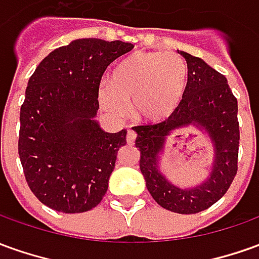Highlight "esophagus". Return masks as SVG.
I'll return each instance as SVG.
<instances>
[{"instance_id":"1","label":"esophagus","mask_w":259,"mask_h":259,"mask_svg":"<svg viewBox=\"0 0 259 259\" xmlns=\"http://www.w3.org/2000/svg\"><path fill=\"white\" fill-rule=\"evenodd\" d=\"M135 140L136 133L132 129H129L127 130V135H126V142H127V144H130V146H133V144H135Z\"/></svg>"}]
</instances>
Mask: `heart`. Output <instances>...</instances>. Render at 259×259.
<instances>
[{
	"label": "heart",
	"mask_w": 259,
	"mask_h": 259,
	"mask_svg": "<svg viewBox=\"0 0 259 259\" xmlns=\"http://www.w3.org/2000/svg\"><path fill=\"white\" fill-rule=\"evenodd\" d=\"M188 70L182 59L165 53L130 54L113 70L111 82L99 88V102L113 117L132 113L142 122H160L180 106L184 98Z\"/></svg>",
	"instance_id": "heart-1"
}]
</instances>
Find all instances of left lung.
Masks as SVG:
<instances>
[{"mask_svg": "<svg viewBox=\"0 0 259 259\" xmlns=\"http://www.w3.org/2000/svg\"><path fill=\"white\" fill-rule=\"evenodd\" d=\"M188 64V82L180 106L164 122L136 126V147L140 150L142 171L155 202L174 213L192 214L210 207L227 192L237 174L240 130L237 99L227 78L207 63L178 50ZM193 125L211 139L212 168L196 186H177L160 168L166 139L177 130ZM180 137V136H178Z\"/></svg>", "mask_w": 259, "mask_h": 259, "instance_id": "obj_1", "label": "left lung"}]
</instances>
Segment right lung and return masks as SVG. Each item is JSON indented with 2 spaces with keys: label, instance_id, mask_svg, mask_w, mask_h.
Wrapping results in <instances>:
<instances>
[{
  "label": "right lung",
  "instance_id": "add662e5",
  "mask_svg": "<svg viewBox=\"0 0 259 259\" xmlns=\"http://www.w3.org/2000/svg\"><path fill=\"white\" fill-rule=\"evenodd\" d=\"M133 48L77 39L49 53L29 78L18 153L30 191L50 209L88 211L108 191L127 132L108 133L99 126V84L112 61Z\"/></svg>",
  "mask_w": 259,
  "mask_h": 259
}]
</instances>
